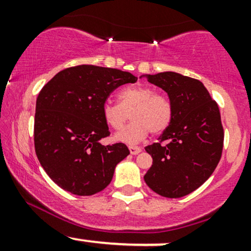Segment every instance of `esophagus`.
<instances>
[{
  "instance_id": "obj_1",
  "label": "esophagus",
  "mask_w": 251,
  "mask_h": 251,
  "mask_svg": "<svg viewBox=\"0 0 251 251\" xmlns=\"http://www.w3.org/2000/svg\"><path fill=\"white\" fill-rule=\"evenodd\" d=\"M129 152H131V154H138L142 152V148H138V146H129Z\"/></svg>"
}]
</instances>
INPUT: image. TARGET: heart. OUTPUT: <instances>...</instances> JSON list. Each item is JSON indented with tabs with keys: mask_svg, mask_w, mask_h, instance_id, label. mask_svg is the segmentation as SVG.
Masks as SVG:
<instances>
[{
	"mask_svg": "<svg viewBox=\"0 0 251 251\" xmlns=\"http://www.w3.org/2000/svg\"><path fill=\"white\" fill-rule=\"evenodd\" d=\"M119 99L120 102L108 100L102 106L103 119L114 129L122 127L131 113L133 122L114 134L117 142L133 145L142 142L150 131L158 134L169 127L172 119L171 102L152 88L132 86L120 92Z\"/></svg>",
	"mask_w": 251,
	"mask_h": 251,
	"instance_id": "b5f03b06",
	"label": "heart"
}]
</instances>
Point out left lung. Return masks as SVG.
<instances>
[{"mask_svg": "<svg viewBox=\"0 0 251 251\" xmlns=\"http://www.w3.org/2000/svg\"><path fill=\"white\" fill-rule=\"evenodd\" d=\"M142 77L165 91L172 106L171 123L159 143L145 148L153 162L144 179L163 197H183L208 180L220 162L224 140L220 108L200 80L176 72Z\"/></svg>", "mask_w": 251, "mask_h": 251, "instance_id": "obj_1", "label": "left lung"}]
</instances>
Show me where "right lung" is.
Here are the masks:
<instances>
[{"instance_id":"right-lung-1","label":"right lung","mask_w":251,"mask_h":251,"mask_svg":"<svg viewBox=\"0 0 251 251\" xmlns=\"http://www.w3.org/2000/svg\"><path fill=\"white\" fill-rule=\"evenodd\" d=\"M137 80L116 68L80 65L43 86L36 99L34 145L43 170L60 188L91 196L111 183L129 151L123 143H100L109 135L102 106L114 89Z\"/></svg>"}]
</instances>
